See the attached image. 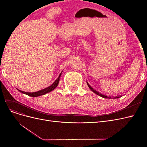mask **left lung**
I'll use <instances>...</instances> for the list:
<instances>
[{
	"mask_svg": "<svg viewBox=\"0 0 147 147\" xmlns=\"http://www.w3.org/2000/svg\"><path fill=\"white\" fill-rule=\"evenodd\" d=\"M86 83H87V84H88V87L90 88V90H91L93 92H94L95 94H96L97 95H98V96H100V97H104V98H106V99H118V98H119V97H121V96H116V97L110 96H106V95L102 94H101L100 92H99L98 91H97L96 90H94V88H93L92 86H91L90 85V84H89V83H88V82H86Z\"/></svg>",
	"mask_w": 147,
	"mask_h": 147,
	"instance_id": "8db88e82",
	"label": "left lung"
}]
</instances>
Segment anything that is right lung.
I'll list each match as a JSON object with an SVG mask.
<instances>
[{
	"instance_id": "right-lung-1",
	"label": "right lung",
	"mask_w": 147,
	"mask_h": 147,
	"mask_svg": "<svg viewBox=\"0 0 147 147\" xmlns=\"http://www.w3.org/2000/svg\"><path fill=\"white\" fill-rule=\"evenodd\" d=\"M62 72H63V71L61 72V74H59V77H57V78L56 80L54 82V83H53L51 85H50V86H48L45 89H43V90H40L38 91H37V92H24V91H22L20 90H18V89H17L20 92H21V93H23V94H25L26 95H28L30 97H37V96H42V95H44L47 94V93L48 92H50L51 91H52L53 90H54L55 89L57 86V85H58L59 84V79H60V77L61 76V74H62Z\"/></svg>"
}]
</instances>
